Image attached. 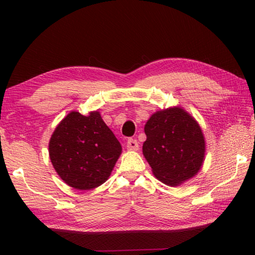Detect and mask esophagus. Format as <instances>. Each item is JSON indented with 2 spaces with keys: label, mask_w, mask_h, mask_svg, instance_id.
I'll return each mask as SVG.
<instances>
[{
  "label": "esophagus",
  "mask_w": 255,
  "mask_h": 255,
  "mask_svg": "<svg viewBox=\"0 0 255 255\" xmlns=\"http://www.w3.org/2000/svg\"><path fill=\"white\" fill-rule=\"evenodd\" d=\"M127 149L128 150H137L138 149V143L136 139H128L127 141Z\"/></svg>",
  "instance_id": "esophagus-1"
}]
</instances>
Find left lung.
I'll use <instances>...</instances> for the list:
<instances>
[{"mask_svg": "<svg viewBox=\"0 0 255 255\" xmlns=\"http://www.w3.org/2000/svg\"><path fill=\"white\" fill-rule=\"evenodd\" d=\"M143 154L155 178L179 187L201 170L206 139L200 125L182 107L161 109L145 124Z\"/></svg>", "mask_w": 255, "mask_h": 255, "instance_id": "1", "label": "left lung"}]
</instances>
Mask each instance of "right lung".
<instances>
[{
  "mask_svg": "<svg viewBox=\"0 0 255 255\" xmlns=\"http://www.w3.org/2000/svg\"><path fill=\"white\" fill-rule=\"evenodd\" d=\"M50 162L64 182L77 190L96 189L110 178L123 147L100 112L71 111L48 144Z\"/></svg>",
  "mask_w": 255,
  "mask_h": 255,
  "instance_id": "1",
  "label": "right lung"
}]
</instances>
